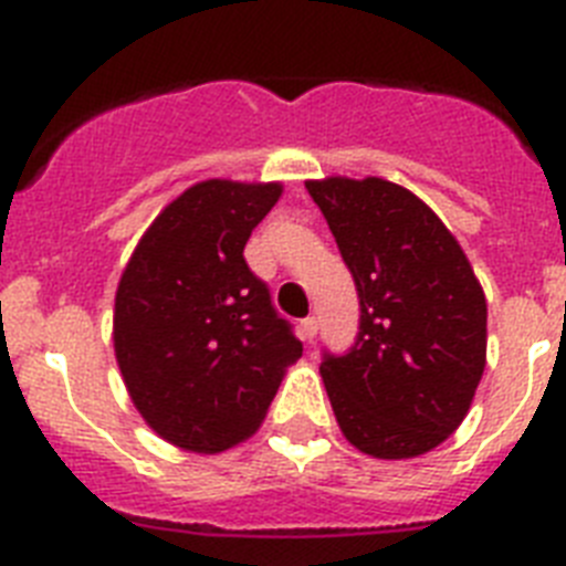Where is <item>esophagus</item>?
<instances>
[{
	"label": "esophagus",
	"mask_w": 566,
	"mask_h": 566,
	"mask_svg": "<svg viewBox=\"0 0 566 566\" xmlns=\"http://www.w3.org/2000/svg\"><path fill=\"white\" fill-rule=\"evenodd\" d=\"M300 337L306 339V343H312V339L317 337V319L314 317L303 319V323H300Z\"/></svg>",
	"instance_id": "esophagus-1"
}]
</instances>
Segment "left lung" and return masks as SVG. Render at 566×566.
Here are the masks:
<instances>
[{
  "mask_svg": "<svg viewBox=\"0 0 566 566\" xmlns=\"http://www.w3.org/2000/svg\"><path fill=\"white\" fill-rule=\"evenodd\" d=\"M359 294V337L319 377L339 431L374 459H417L468 417L488 363V300L422 198L377 175L306 181Z\"/></svg>",
  "mask_w": 566,
  "mask_h": 566,
  "instance_id": "1",
  "label": "left lung"
}]
</instances>
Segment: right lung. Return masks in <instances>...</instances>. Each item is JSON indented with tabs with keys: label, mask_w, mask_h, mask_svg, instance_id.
<instances>
[{
	"label": "right lung",
	"mask_w": 566,
	"mask_h": 566,
	"mask_svg": "<svg viewBox=\"0 0 566 566\" xmlns=\"http://www.w3.org/2000/svg\"><path fill=\"white\" fill-rule=\"evenodd\" d=\"M280 195V181L192 184L149 223L118 280L115 363L135 411L181 451L247 442L303 354L243 260Z\"/></svg>",
	"instance_id": "add662e5"
}]
</instances>
